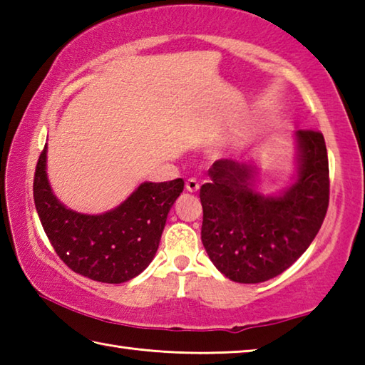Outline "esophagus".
Segmentation results:
<instances>
[{"label":"esophagus","instance_id":"34e87169","mask_svg":"<svg viewBox=\"0 0 365 365\" xmlns=\"http://www.w3.org/2000/svg\"><path fill=\"white\" fill-rule=\"evenodd\" d=\"M185 188H187L190 193H196V191L200 190V182H197L196 178H188L187 183H185Z\"/></svg>","mask_w":365,"mask_h":365}]
</instances>
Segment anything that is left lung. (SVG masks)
<instances>
[{
  "label": "left lung",
  "mask_w": 365,
  "mask_h": 365,
  "mask_svg": "<svg viewBox=\"0 0 365 365\" xmlns=\"http://www.w3.org/2000/svg\"><path fill=\"white\" fill-rule=\"evenodd\" d=\"M298 180L282 196L257 195L252 169L219 159L200 190L201 240L222 274L261 283L285 272L322 227L330 200L329 156L319 130H298Z\"/></svg>",
  "instance_id": "left-lung-1"
}]
</instances>
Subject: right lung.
Segmentation results:
<instances>
[{"label": "right lung", "mask_w": 365, "mask_h": 365, "mask_svg": "<svg viewBox=\"0 0 365 365\" xmlns=\"http://www.w3.org/2000/svg\"><path fill=\"white\" fill-rule=\"evenodd\" d=\"M182 178L141 183L109 212H73L56 200L46 178V145L34 177V201L49 243L67 267L86 279L122 283L143 272L156 255Z\"/></svg>", "instance_id": "add662e5"}]
</instances>
